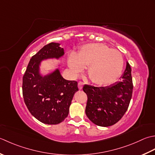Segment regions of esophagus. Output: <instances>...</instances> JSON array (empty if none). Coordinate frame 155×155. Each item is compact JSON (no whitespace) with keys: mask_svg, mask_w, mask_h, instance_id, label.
Segmentation results:
<instances>
[{"mask_svg":"<svg viewBox=\"0 0 155 155\" xmlns=\"http://www.w3.org/2000/svg\"><path fill=\"white\" fill-rule=\"evenodd\" d=\"M83 86H84L83 82H81V81H79L78 82V87H79V89L81 90L82 88H83Z\"/></svg>","mask_w":155,"mask_h":155,"instance_id":"esophagus-1","label":"esophagus"}]
</instances>
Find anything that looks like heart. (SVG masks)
Returning <instances> with one entry per match:
<instances>
[{"mask_svg": "<svg viewBox=\"0 0 155 155\" xmlns=\"http://www.w3.org/2000/svg\"><path fill=\"white\" fill-rule=\"evenodd\" d=\"M68 64L75 75L87 67L90 80L100 86H106L114 83L121 75L124 60L117 50L104 44L91 43L84 46L78 55L72 54Z\"/></svg>", "mask_w": 155, "mask_h": 155, "instance_id": "1", "label": "heart"}]
</instances>
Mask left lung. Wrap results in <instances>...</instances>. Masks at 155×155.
Wrapping results in <instances>:
<instances>
[{"instance_id":"obj_1","label":"left lung","mask_w":155,"mask_h":155,"mask_svg":"<svg viewBox=\"0 0 155 155\" xmlns=\"http://www.w3.org/2000/svg\"><path fill=\"white\" fill-rule=\"evenodd\" d=\"M83 90L87 94L86 114L94 124L107 127L118 122L128 110L133 84L131 68L126 63L121 80L106 87L84 85Z\"/></svg>"}]
</instances>
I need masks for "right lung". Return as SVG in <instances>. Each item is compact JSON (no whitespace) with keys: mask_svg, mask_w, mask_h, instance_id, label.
Here are the masks:
<instances>
[{"mask_svg":"<svg viewBox=\"0 0 155 155\" xmlns=\"http://www.w3.org/2000/svg\"><path fill=\"white\" fill-rule=\"evenodd\" d=\"M60 44L44 46L30 59L23 78V96L29 111L46 124H58L67 118L74 94L78 91L76 81L66 80L59 69L43 76L39 65L43 59H59L64 55Z\"/></svg>","mask_w":155,"mask_h":155,"instance_id":"add662e5","label":"right lung"}]
</instances>
